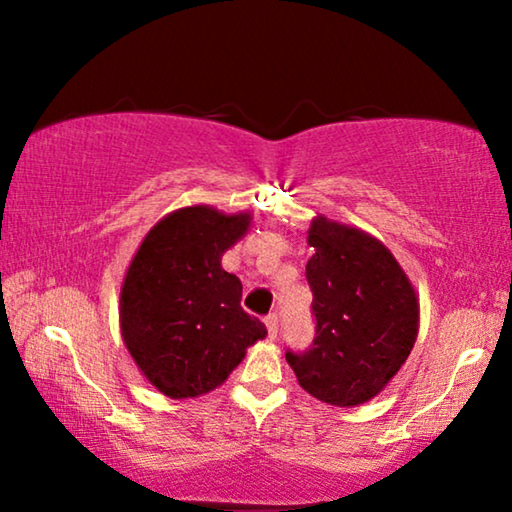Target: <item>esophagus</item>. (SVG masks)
Instances as JSON below:
<instances>
[{"instance_id":"obj_1","label":"esophagus","mask_w":512,"mask_h":512,"mask_svg":"<svg viewBox=\"0 0 512 512\" xmlns=\"http://www.w3.org/2000/svg\"><path fill=\"white\" fill-rule=\"evenodd\" d=\"M265 326H268V335L270 338H277V331H279V319H277V314L272 312V314H268V317H265Z\"/></svg>"}]
</instances>
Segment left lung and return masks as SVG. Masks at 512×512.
<instances>
[{
    "instance_id": "8db88e82",
    "label": "left lung",
    "mask_w": 512,
    "mask_h": 512,
    "mask_svg": "<svg viewBox=\"0 0 512 512\" xmlns=\"http://www.w3.org/2000/svg\"><path fill=\"white\" fill-rule=\"evenodd\" d=\"M305 275L317 333L286 352L298 384L319 401L354 408L387 387L415 347L419 300L394 254L373 235L317 216Z\"/></svg>"
}]
</instances>
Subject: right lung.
<instances>
[{
    "instance_id": "add662e5",
    "label": "right lung",
    "mask_w": 512,
    "mask_h": 512,
    "mask_svg": "<svg viewBox=\"0 0 512 512\" xmlns=\"http://www.w3.org/2000/svg\"><path fill=\"white\" fill-rule=\"evenodd\" d=\"M249 223L247 212L193 205L160 219L139 244L121 286V335L160 394L195 398L221 387L268 335L242 310L240 279L221 268Z\"/></svg>"
}]
</instances>
